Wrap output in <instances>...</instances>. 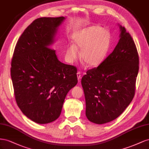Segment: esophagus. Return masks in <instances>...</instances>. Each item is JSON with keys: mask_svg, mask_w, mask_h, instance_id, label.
Returning <instances> with one entry per match:
<instances>
[{"mask_svg": "<svg viewBox=\"0 0 149 149\" xmlns=\"http://www.w3.org/2000/svg\"><path fill=\"white\" fill-rule=\"evenodd\" d=\"M77 79H78V81L80 82V79H81V72H78L77 73Z\"/></svg>", "mask_w": 149, "mask_h": 149, "instance_id": "1", "label": "esophagus"}]
</instances>
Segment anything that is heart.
<instances>
[{"instance_id": "heart-1", "label": "heart", "mask_w": 149, "mask_h": 149, "mask_svg": "<svg viewBox=\"0 0 149 149\" xmlns=\"http://www.w3.org/2000/svg\"><path fill=\"white\" fill-rule=\"evenodd\" d=\"M111 33L99 25L80 29L72 36V43L66 50V58L69 63L80 59L89 67H97L105 61L111 44Z\"/></svg>"}]
</instances>
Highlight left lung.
I'll return each instance as SVG.
<instances>
[{
    "mask_svg": "<svg viewBox=\"0 0 149 149\" xmlns=\"http://www.w3.org/2000/svg\"><path fill=\"white\" fill-rule=\"evenodd\" d=\"M120 39L102 63L81 80L88 120L104 124L117 118L132 100L139 72V56L129 32L118 24Z\"/></svg>",
    "mask_w": 149,
    "mask_h": 149,
    "instance_id": "left-lung-1",
    "label": "left lung"
}]
</instances>
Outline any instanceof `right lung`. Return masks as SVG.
<instances>
[{
    "label": "right lung",
    "mask_w": 149,
    "mask_h": 149,
    "mask_svg": "<svg viewBox=\"0 0 149 149\" xmlns=\"http://www.w3.org/2000/svg\"><path fill=\"white\" fill-rule=\"evenodd\" d=\"M65 19L35 20L20 37L12 60L17 104L25 116L37 124L58 118L67 93L77 84L76 67L59 61L56 50L50 49Z\"/></svg>",
    "instance_id": "1"
}]
</instances>
